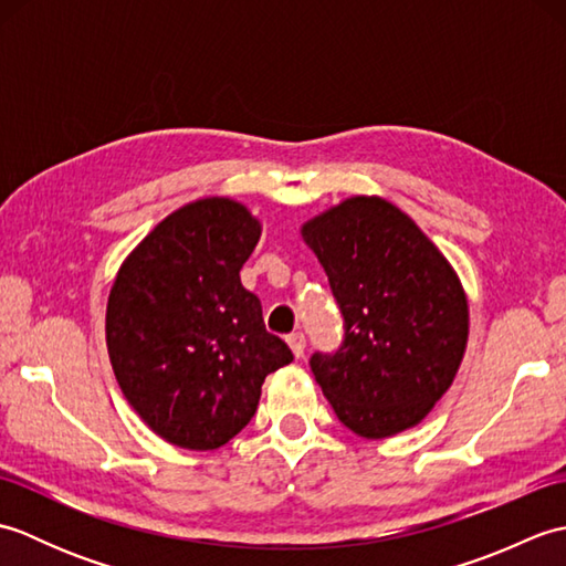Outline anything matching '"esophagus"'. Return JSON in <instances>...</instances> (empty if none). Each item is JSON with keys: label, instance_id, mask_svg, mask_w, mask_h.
Wrapping results in <instances>:
<instances>
[{"label": "esophagus", "instance_id": "obj_1", "mask_svg": "<svg viewBox=\"0 0 566 566\" xmlns=\"http://www.w3.org/2000/svg\"><path fill=\"white\" fill-rule=\"evenodd\" d=\"M286 343H290V347H292V353L296 355V357H302L304 355V350H306V338H304V333H290L286 335Z\"/></svg>", "mask_w": 566, "mask_h": 566}]
</instances>
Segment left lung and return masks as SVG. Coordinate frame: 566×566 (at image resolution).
<instances>
[{"mask_svg":"<svg viewBox=\"0 0 566 566\" xmlns=\"http://www.w3.org/2000/svg\"><path fill=\"white\" fill-rule=\"evenodd\" d=\"M343 314L335 353L311 371L340 423L379 440L418 426L460 369L469 308L428 235L379 197H353L302 226Z\"/></svg>","mask_w":566,"mask_h":566,"instance_id":"8db88e82","label":"left lung"}]
</instances>
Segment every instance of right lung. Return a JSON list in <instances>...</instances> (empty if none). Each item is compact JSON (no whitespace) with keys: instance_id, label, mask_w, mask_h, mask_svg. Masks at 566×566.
Instances as JSON below:
<instances>
[{"instance_id":"add662e5","label":"right lung","mask_w":566,"mask_h":566,"mask_svg":"<svg viewBox=\"0 0 566 566\" xmlns=\"http://www.w3.org/2000/svg\"><path fill=\"white\" fill-rule=\"evenodd\" d=\"M260 221L233 199L167 216L118 270L106 347L118 387L148 428L187 450H216L258 411L262 381L294 355L268 333L240 284Z\"/></svg>"}]
</instances>
